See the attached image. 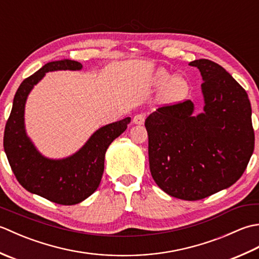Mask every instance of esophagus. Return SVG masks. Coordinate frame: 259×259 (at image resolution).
I'll list each match as a JSON object with an SVG mask.
<instances>
[{
  "instance_id": "obj_1",
  "label": "esophagus",
  "mask_w": 259,
  "mask_h": 259,
  "mask_svg": "<svg viewBox=\"0 0 259 259\" xmlns=\"http://www.w3.org/2000/svg\"><path fill=\"white\" fill-rule=\"evenodd\" d=\"M145 119H146V115L144 113H139V114H136L134 119H133V122L135 124H144L145 122Z\"/></svg>"
}]
</instances>
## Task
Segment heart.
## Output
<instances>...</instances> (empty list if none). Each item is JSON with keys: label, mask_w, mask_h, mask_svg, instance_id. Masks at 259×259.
<instances>
[{"label": "heart", "mask_w": 259, "mask_h": 259, "mask_svg": "<svg viewBox=\"0 0 259 259\" xmlns=\"http://www.w3.org/2000/svg\"><path fill=\"white\" fill-rule=\"evenodd\" d=\"M153 83L157 87H163L161 90V101L168 104L183 101L189 92V83L184 76L175 75L167 70L159 69L153 75Z\"/></svg>", "instance_id": "heart-1"}]
</instances>
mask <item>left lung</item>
I'll return each mask as SVG.
<instances>
[{"label":"left lung","mask_w":259,"mask_h":259,"mask_svg":"<svg viewBox=\"0 0 259 259\" xmlns=\"http://www.w3.org/2000/svg\"><path fill=\"white\" fill-rule=\"evenodd\" d=\"M203 83L202 112L190 100L161 107L146 119L153 180L175 198L199 200L234 185L254 151L255 136L247 92L221 65L189 63Z\"/></svg>","instance_id":"left-lung-1"}]
</instances>
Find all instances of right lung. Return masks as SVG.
Here are the masks:
<instances>
[{
    "mask_svg": "<svg viewBox=\"0 0 259 259\" xmlns=\"http://www.w3.org/2000/svg\"><path fill=\"white\" fill-rule=\"evenodd\" d=\"M81 69L80 62L63 59L47 63L26 78L15 93L4 130V151L20 185L31 194L60 205H75L98 189L104 170L106 151L111 142L128 128L131 120L128 117L101 126L78 151L67 158L51 159L36 149L25 130L27 97L47 72Z\"/></svg>",
    "mask_w": 259,
    "mask_h": 259,
    "instance_id": "add662e5",
    "label": "right lung"
}]
</instances>
